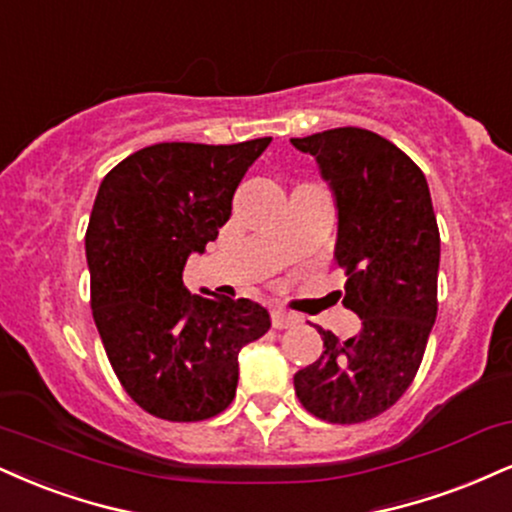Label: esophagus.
<instances>
[{
  "label": "esophagus",
  "instance_id": "obj_1",
  "mask_svg": "<svg viewBox=\"0 0 512 512\" xmlns=\"http://www.w3.org/2000/svg\"><path fill=\"white\" fill-rule=\"evenodd\" d=\"M272 324H274V329H291V326H295V324H300V317L298 315H293V312H288V310H274L272 312Z\"/></svg>",
  "mask_w": 512,
  "mask_h": 512
}]
</instances>
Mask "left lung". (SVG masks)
I'll use <instances>...</instances> for the list:
<instances>
[{
	"label": "left lung",
	"mask_w": 512,
	"mask_h": 512,
	"mask_svg": "<svg viewBox=\"0 0 512 512\" xmlns=\"http://www.w3.org/2000/svg\"><path fill=\"white\" fill-rule=\"evenodd\" d=\"M291 143L317 159L334 195V255L348 274L343 305L362 322L348 341L317 329L324 353L295 372L293 386L319 420L357 424L408 391L427 348L441 257L432 195L420 166L365 128H331Z\"/></svg>",
	"instance_id": "1"
}]
</instances>
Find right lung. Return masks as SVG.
Here are the masks:
<instances>
[{
    "label": "right lung",
    "mask_w": 512,
    "mask_h": 512,
    "mask_svg": "<svg viewBox=\"0 0 512 512\" xmlns=\"http://www.w3.org/2000/svg\"><path fill=\"white\" fill-rule=\"evenodd\" d=\"M269 143L150 145L97 190L85 233L92 317L123 389L162 420L200 422L229 408L240 348L272 326L255 300L183 286L188 257L219 236Z\"/></svg>",
    "instance_id": "add662e5"
}]
</instances>
